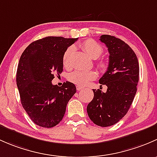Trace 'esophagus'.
Listing matches in <instances>:
<instances>
[{
  "label": "esophagus",
  "mask_w": 157,
  "mask_h": 157,
  "mask_svg": "<svg viewBox=\"0 0 157 157\" xmlns=\"http://www.w3.org/2000/svg\"><path fill=\"white\" fill-rule=\"evenodd\" d=\"M76 89H77V90H81L83 89V87L78 85V86H76Z\"/></svg>",
  "instance_id": "esophagus-1"
}]
</instances>
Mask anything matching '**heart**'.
Returning a JSON list of instances; mask_svg holds the SVG:
<instances>
[{
  "mask_svg": "<svg viewBox=\"0 0 157 157\" xmlns=\"http://www.w3.org/2000/svg\"><path fill=\"white\" fill-rule=\"evenodd\" d=\"M81 49L83 50L92 59H97L103 54V48L98 42L93 40H86L79 44ZM74 48L69 47L64 52L63 56V64L66 68L71 67V57L73 54ZM98 67L101 71H106L108 68V63L106 61H101L98 63ZM98 76L95 71H82L76 70L71 72L68 76V79L72 83L79 86H85L88 82L94 80Z\"/></svg>",
  "mask_w": 157,
  "mask_h": 157,
  "instance_id": "b5f03b06",
  "label": "heart"
}]
</instances>
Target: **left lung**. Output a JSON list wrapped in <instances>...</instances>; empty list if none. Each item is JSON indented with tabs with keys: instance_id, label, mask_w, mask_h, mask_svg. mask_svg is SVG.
I'll return each mask as SVG.
<instances>
[{
	"instance_id": "obj_1",
	"label": "left lung",
	"mask_w": 157,
	"mask_h": 157,
	"mask_svg": "<svg viewBox=\"0 0 157 157\" xmlns=\"http://www.w3.org/2000/svg\"><path fill=\"white\" fill-rule=\"evenodd\" d=\"M100 41L109 51L107 70L100 78L107 86L106 92L93 89L94 98L87 106L90 119L101 127L113 125L128 111L137 91L139 63L136 54L125 41L109 35Z\"/></svg>"
}]
</instances>
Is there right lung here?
Here are the masks:
<instances>
[{
  "label": "right lung",
  "instance_id": "right-lung-1",
  "mask_svg": "<svg viewBox=\"0 0 157 157\" xmlns=\"http://www.w3.org/2000/svg\"><path fill=\"white\" fill-rule=\"evenodd\" d=\"M78 38L49 36L31 43L19 59L17 85L24 109L32 122L44 128L60 122L69 100L76 92L72 82L54 85V73L63 72V56Z\"/></svg>",
  "mask_w": 157,
  "mask_h": 157
}]
</instances>
